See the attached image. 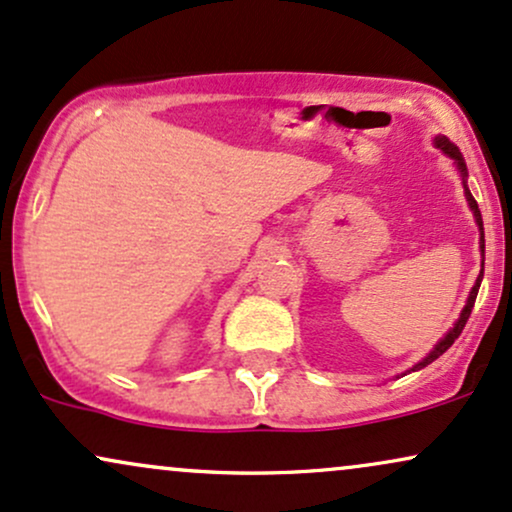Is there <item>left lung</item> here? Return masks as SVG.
<instances>
[{"label":"left lung","mask_w":512,"mask_h":512,"mask_svg":"<svg viewBox=\"0 0 512 512\" xmlns=\"http://www.w3.org/2000/svg\"><path fill=\"white\" fill-rule=\"evenodd\" d=\"M434 143H436V147H439V150L443 152V155H448V157L453 159L455 164H458V169H460V176H463V186H465V197H467V205H470L472 214H474V221H477V226H479V248H482V255H484V221H482V212H479V207H477V200H474L470 190H467V166H465V159H463V155H460V150H458V147H455V145L451 143V140L446 138V135H439V138H436ZM482 276H484V262H482V272H479L477 281H474V286H472V291H470V298H467V303H465V307H463V312H460L458 322H455V324H453V329L448 331V334L443 336L439 343H436L432 353H429L427 357H424V360L417 362V365L412 367L410 372H417V369L427 367L429 362H434L436 357L443 355V353H446L448 348L453 346V343H455V338H458L460 334H463V329H465L467 319H470V315H472V307H474V300H477L479 286H482Z\"/></svg>","instance_id":"8db88e82"}]
</instances>
